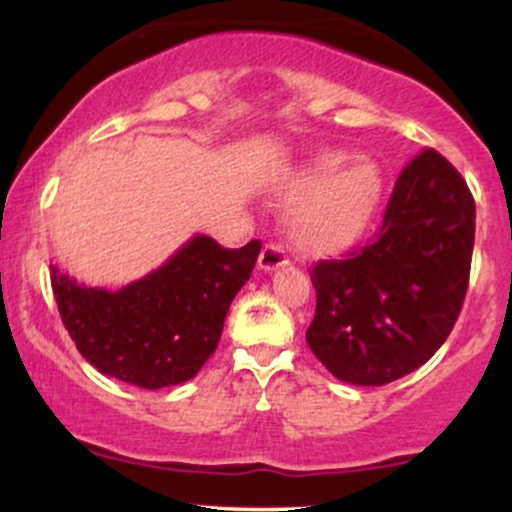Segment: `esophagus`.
Masks as SVG:
<instances>
[{"label":"esophagus","instance_id":"1","mask_svg":"<svg viewBox=\"0 0 512 512\" xmlns=\"http://www.w3.org/2000/svg\"><path fill=\"white\" fill-rule=\"evenodd\" d=\"M289 262V255H286V250L281 248L279 243H267L260 252V260H257V264H260L262 272H274V269L284 267V264Z\"/></svg>","mask_w":512,"mask_h":512}]
</instances>
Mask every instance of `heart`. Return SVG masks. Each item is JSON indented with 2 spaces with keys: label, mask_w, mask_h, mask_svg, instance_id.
<instances>
[{
  "label": "heart",
  "mask_w": 512,
  "mask_h": 512,
  "mask_svg": "<svg viewBox=\"0 0 512 512\" xmlns=\"http://www.w3.org/2000/svg\"><path fill=\"white\" fill-rule=\"evenodd\" d=\"M286 199H301L293 209V238L310 252L349 248L366 233L383 199V170L373 158L325 151L310 158L284 182Z\"/></svg>",
  "instance_id": "obj_1"
}]
</instances>
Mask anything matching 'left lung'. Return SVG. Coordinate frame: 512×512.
<instances>
[{"mask_svg":"<svg viewBox=\"0 0 512 512\" xmlns=\"http://www.w3.org/2000/svg\"><path fill=\"white\" fill-rule=\"evenodd\" d=\"M474 216L462 175L424 149L399 173L373 243L315 264L305 339L334 378L387 385L443 346L467 296Z\"/></svg>","mask_w":512,"mask_h":512,"instance_id":"left-lung-1","label":"left lung"}]
</instances>
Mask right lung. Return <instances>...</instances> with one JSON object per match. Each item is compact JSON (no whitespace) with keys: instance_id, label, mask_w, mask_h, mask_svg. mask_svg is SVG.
<instances>
[{"instance_id":"obj_1","label":"right lung","mask_w":512,"mask_h":512,"mask_svg":"<svg viewBox=\"0 0 512 512\" xmlns=\"http://www.w3.org/2000/svg\"><path fill=\"white\" fill-rule=\"evenodd\" d=\"M197 236L144 279L110 293L50 267L60 317L79 354L103 375L161 390L195 378L216 351L223 320L260 255Z\"/></svg>"}]
</instances>
